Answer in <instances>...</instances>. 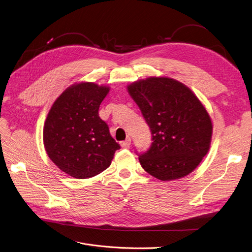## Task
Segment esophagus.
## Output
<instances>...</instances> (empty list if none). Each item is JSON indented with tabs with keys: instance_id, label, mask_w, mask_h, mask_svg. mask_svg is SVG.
<instances>
[{
	"instance_id": "obj_1",
	"label": "esophagus",
	"mask_w": 252,
	"mask_h": 252,
	"mask_svg": "<svg viewBox=\"0 0 252 252\" xmlns=\"http://www.w3.org/2000/svg\"><path fill=\"white\" fill-rule=\"evenodd\" d=\"M121 146H122L123 148H128V147L130 146V138H127L126 141L122 142V143H121Z\"/></svg>"
}]
</instances>
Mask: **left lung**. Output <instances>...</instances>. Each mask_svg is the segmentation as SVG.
Masks as SVG:
<instances>
[{
	"label": "left lung",
	"instance_id": "1",
	"mask_svg": "<svg viewBox=\"0 0 252 252\" xmlns=\"http://www.w3.org/2000/svg\"><path fill=\"white\" fill-rule=\"evenodd\" d=\"M147 122L152 145L139 161L149 174L162 180L192 172L210 150L211 117L194 93L167 77H150L127 86Z\"/></svg>",
	"mask_w": 252,
	"mask_h": 252
}]
</instances>
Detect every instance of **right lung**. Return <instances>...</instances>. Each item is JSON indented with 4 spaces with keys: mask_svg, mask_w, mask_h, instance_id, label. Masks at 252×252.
<instances>
[{
    "mask_svg": "<svg viewBox=\"0 0 252 252\" xmlns=\"http://www.w3.org/2000/svg\"><path fill=\"white\" fill-rule=\"evenodd\" d=\"M108 86L82 82L66 88L54 102L43 126L46 153L68 175L85 179L107 169L121 146L99 117Z\"/></svg>",
    "mask_w": 252,
    "mask_h": 252,
    "instance_id": "1",
    "label": "right lung"
}]
</instances>
